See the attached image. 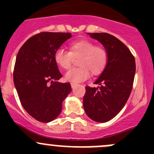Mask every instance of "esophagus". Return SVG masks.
Listing matches in <instances>:
<instances>
[{"label":"esophagus","mask_w":154,"mask_h":154,"mask_svg":"<svg viewBox=\"0 0 154 154\" xmlns=\"http://www.w3.org/2000/svg\"><path fill=\"white\" fill-rule=\"evenodd\" d=\"M71 88H72L73 89H74V88H75V87H76V86H77V85H76L75 83H71Z\"/></svg>","instance_id":"1"}]
</instances>
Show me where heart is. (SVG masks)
I'll return each mask as SVG.
<instances>
[{"mask_svg": "<svg viewBox=\"0 0 154 154\" xmlns=\"http://www.w3.org/2000/svg\"><path fill=\"white\" fill-rule=\"evenodd\" d=\"M70 51L59 48L54 54V60L57 66L67 70L71 67L73 60L79 59L80 68L68 71L65 74V80L72 83H78L87 80L90 73L98 75L106 68L108 53L103 46L96 45L93 42L82 39L74 42L69 45Z\"/></svg>", "mask_w": 154, "mask_h": 154, "instance_id": "b5f03b06", "label": "heart"}]
</instances>
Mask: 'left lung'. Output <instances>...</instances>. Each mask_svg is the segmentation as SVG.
Returning <instances> with one entry per match:
<instances>
[{"label": "left lung", "instance_id": "1", "mask_svg": "<svg viewBox=\"0 0 154 154\" xmlns=\"http://www.w3.org/2000/svg\"><path fill=\"white\" fill-rule=\"evenodd\" d=\"M87 34L106 48L108 62L94 83L99 86H86L83 108L91 120L104 123L112 119L127 103L134 81L136 63L128 48L114 35L106 32Z\"/></svg>", "mask_w": 154, "mask_h": 154}]
</instances>
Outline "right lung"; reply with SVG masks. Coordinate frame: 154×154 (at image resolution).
Masks as SVG:
<instances>
[{"label": "right lung", "instance_id": "1", "mask_svg": "<svg viewBox=\"0 0 154 154\" xmlns=\"http://www.w3.org/2000/svg\"><path fill=\"white\" fill-rule=\"evenodd\" d=\"M71 37L70 32H42L29 38L16 57L13 80L20 101L29 116L41 122L54 120L71 92L62 77L54 54Z\"/></svg>", "mask_w": 154, "mask_h": 154}]
</instances>
